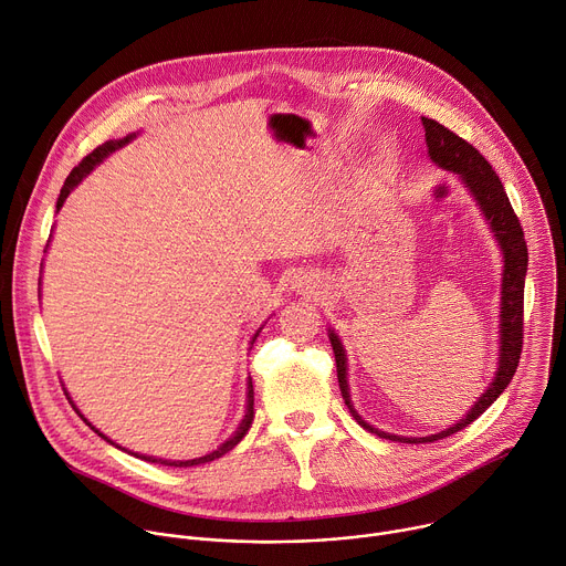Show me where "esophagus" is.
<instances>
[{
	"label": "esophagus",
	"instance_id": "1",
	"mask_svg": "<svg viewBox=\"0 0 566 566\" xmlns=\"http://www.w3.org/2000/svg\"><path fill=\"white\" fill-rule=\"evenodd\" d=\"M293 289H297V291H302V293H312V291H316V282H314V277L312 275H295L293 277Z\"/></svg>",
	"mask_w": 566,
	"mask_h": 566
}]
</instances>
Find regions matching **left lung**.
<instances>
[{"instance_id": "left-lung-1", "label": "left lung", "mask_w": 566, "mask_h": 566, "mask_svg": "<svg viewBox=\"0 0 566 566\" xmlns=\"http://www.w3.org/2000/svg\"><path fill=\"white\" fill-rule=\"evenodd\" d=\"M422 126H424V137H427L431 160L438 167H442L447 171H453L455 176H460L462 182L468 185V189L476 198L485 221L490 223V228H492V232H494V237H496V241L503 250L501 349H499L496 377L492 379L488 390L479 397V401L472 406V410H468L465 418L455 422L453 427H449L440 433L427 436V438H403V436L384 433V431L370 427L361 416L356 413L354 406H352V399H349V388H347L345 349L340 345V338L334 334V329L329 332V340H332L334 356H336V373H338L340 395H343V399L349 408L352 418L358 424H361L366 431H373L379 438H386V440H392V442H408V444L436 442V440H442V438H447V436H451L460 429H465L481 413H485V410L496 401V397L507 388L510 379L515 377L520 358H522V345H524V282H526V271H528V248H526L522 223H520L515 210H512L507 193H505L499 176L490 167V163L481 156V153L470 142L458 137L455 133H451L449 128H444L436 119L422 117Z\"/></svg>"}]
</instances>
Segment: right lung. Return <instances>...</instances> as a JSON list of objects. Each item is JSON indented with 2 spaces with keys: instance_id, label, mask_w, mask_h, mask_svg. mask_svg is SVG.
<instances>
[{
  "instance_id": "add662e5",
  "label": "right lung",
  "mask_w": 566,
  "mask_h": 566,
  "mask_svg": "<svg viewBox=\"0 0 566 566\" xmlns=\"http://www.w3.org/2000/svg\"><path fill=\"white\" fill-rule=\"evenodd\" d=\"M135 135H126L124 139H111V142H106V144H101V146H96L90 156H85L81 163H78V167H74L72 169V174L67 176V180H65V185H63V189H61V196H59V202H56V210H61L63 208V202H65V198L70 196V191L101 163L104 158H108L113 150H117V148H122L124 144H128L130 139H133ZM260 336V332H256L254 336H252V343H254V338ZM67 395V399H70V392H65ZM70 403L74 406V401L70 399ZM254 390H252V379H248V403H245V416H243V420H241V424L237 427V431H234V436L232 438H228L219 449H214L212 453H205V455H200V458H193V460H163V458H153V455H139V453H135L137 458H142V460H148V462H160V465H169V468H193V465H200V462H212V460H217V458H221L223 453H228L230 449H234L239 442H241V438L248 433V429H250V424H252V420H254ZM76 408V406H74ZM76 413H78V408H76ZM81 416V413H78ZM83 418V416H81ZM83 422L94 431V433H98L101 438L104 440H108L104 433H101L98 429H94L85 418H83ZM111 444H115L113 440H108Z\"/></svg>"
}]
</instances>
